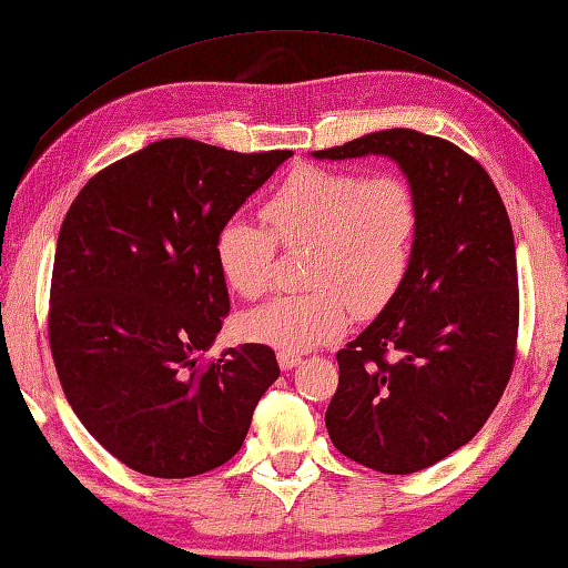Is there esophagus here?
Masks as SVG:
<instances>
[{
  "label": "esophagus",
  "instance_id": "34e87169",
  "mask_svg": "<svg viewBox=\"0 0 568 568\" xmlns=\"http://www.w3.org/2000/svg\"><path fill=\"white\" fill-rule=\"evenodd\" d=\"M276 359H278V367H282L284 372H290V369H294L296 365H300L302 362V357L300 355H294V352H278L276 355Z\"/></svg>",
  "mask_w": 568,
  "mask_h": 568
}]
</instances>
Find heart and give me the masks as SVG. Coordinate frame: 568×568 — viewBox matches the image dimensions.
<instances>
[{"label": "heart", "mask_w": 568, "mask_h": 568, "mask_svg": "<svg viewBox=\"0 0 568 568\" xmlns=\"http://www.w3.org/2000/svg\"><path fill=\"white\" fill-rule=\"evenodd\" d=\"M264 226L234 219L216 239L219 268L231 292L254 302L272 286L276 246L306 248L300 294L276 296L241 320V334L300 352L347 329L352 312L375 317L410 274L420 206L395 173L362 175L300 165L264 201Z\"/></svg>", "instance_id": "1"}]
</instances>
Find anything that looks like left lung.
Masks as SVG:
<instances>
[{"instance_id":"left-lung-1","label":"left lung","mask_w":568,"mask_h":568,"mask_svg":"<svg viewBox=\"0 0 568 568\" xmlns=\"http://www.w3.org/2000/svg\"><path fill=\"white\" fill-rule=\"evenodd\" d=\"M369 153L405 171L420 231L403 290L337 352L324 423L349 460L407 476L470 443L504 395L518 342L516 246L490 175L445 138L393 128L314 151Z\"/></svg>"}]
</instances>
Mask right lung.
<instances>
[{
  "instance_id": "1",
  "label": "right lung",
  "mask_w": 568,
  "mask_h": 568,
  "mask_svg": "<svg viewBox=\"0 0 568 568\" xmlns=\"http://www.w3.org/2000/svg\"><path fill=\"white\" fill-rule=\"evenodd\" d=\"M290 155L155 141L92 175L62 221L54 369L92 438L143 476L191 478L234 458L278 377L266 345L203 352L231 310L219 231Z\"/></svg>"
}]
</instances>
